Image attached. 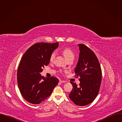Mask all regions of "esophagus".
Segmentation results:
<instances>
[{
    "label": "esophagus",
    "instance_id": "obj_1",
    "mask_svg": "<svg viewBox=\"0 0 122 122\" xmlns=\"http://www.w3.org/2000/svg\"><path fill=\"white\" fill-rule=\"evenodd\" d=\"M59 81H60V82H61V83H64V82H66L65 81H62V80H60Z\"/></svg>",
    "mask_w": 122,
    "mask_h": 122
}]
</instances>
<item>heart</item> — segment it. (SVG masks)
<instances>
[{
    "instance_id": "obj_1",
    "label": "heart",
    "mask_w": 122,
    "mask_h": 122,
    "mask_svg": "<svg viewBox=\"0 0 122 122\" xmlns=\"http://www.w3.org/2000/svg\"><path fill=\"white\" fill-rule=\"evenodd\" d=\"M62 53L65 56V58L67 60L71 59H74V54L72 51L68 48H65L62 50ZM55 57V53L53 52L50 56V61L52 62Z\"/></svg>"
}]
</instances>
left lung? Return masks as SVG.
I'll list each match as a JSON object with an SVG mask.
<instances>
[{
    "instance_id": "8db88e82",
    "label": "left lung",
    "mask_w": 122,
    "mask_h": 122,
    "mask_svg": "<svg viewBox=\"0 0 122 122\" xmlns=\"http://www.w3.org/2000/svg\"><path fill=\"white\" fill-rule=\"evenodd\" d=\"M80 55L75 68L76 78L80 77L79 85L71 81L73 89L69 97L76 105L83 106L92 103L97 97L101 82L102 71L94 51L83 44H79Z\"/></svg>"
}]
</instances>
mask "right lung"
I'll return each instance as SVG.
<instances>
[{"instance_id":"add662e5","label":"right lung","mask_w":122,"mask_h":122,"mask_svg":"<svg viewBox=\"0 0 122 122\" xmlns=\"http://www.w3.org/2000/svg\"><path fill=\"white\" fill-rule=\"evenodd\" d=\"M58 43H37L23 56L17 70V82L23 97L28 102L39 104L51 94L59 82L55 77L44 78L41 72L50 63V56Z\"/></svg>"}]
</instances>
